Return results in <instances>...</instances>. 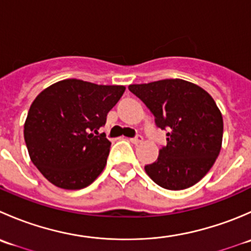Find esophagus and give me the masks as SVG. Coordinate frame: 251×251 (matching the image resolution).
I'll return each instance as SVG.
<instances>
[{
	"label": "esophagus",
	"instance_id": "34e87169",
	"mask_svg": "<svg viewBox=\"0 0 251 251\" xmlns=\"http://www.w3.org/2000/svg\"><path fill=\"white\" fill-rule=\"evenodd\" d=\"M142 141H143L142 136H137V137H135V138H130V142H131V143H133V144L141 143Z\"/></svg>",
	"mask_w": 251,
	"mask_h": 251
}]
</instances>
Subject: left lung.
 I'll return each mask as SVG.
<instances>
[{
  "label": "left lung",
  "instance_id": "1",
  "mask_svg": "<svg viewBox=\"0 0 251 251\" xmlns=\"http://www.w3.org/2000/svg\"><path fill=\"white\" fill-rule=\"evenodd\" d=\"M128 90L154 114L156 126L168 130V144L154 163L144 166L147 175L171 191L198 183L222 146L224 119L214 98L201 86L181 78L130 85Z\"/></svg>",
  "mask_w": 251,
  "mask_h": 251
}]
</instances>
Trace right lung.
I'll use <instances>...</instances> for the list:
<instances>
[{
  "instance_id": "right-lung-1",
  "label": "right lung",
  "mask_w": 251,
  "mask_h": 251,
  "mask_svg": "<svg viewBox=\"0 0 251 251\" xmlns=\"http://www.w3.org/2000/svg\"><path fill=\"white\" fill-rule=\"evenodd\" d=\"M125 88L67 78L39 93L25 120L24 140L47 181L74 191L102 174L111 143L98 130Z\"/></svg>"
}]
</instances>
